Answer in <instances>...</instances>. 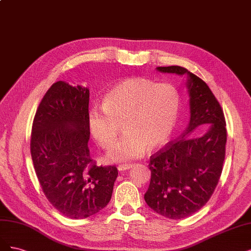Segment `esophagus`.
Segmentation results:
<instances>
[{
  "label": "esophagus",
  "instance_id": "1",
  "mask_svg": "<svg viewBox=\"0 0 251 251\" xmlns=\"http://www.w3.org/2000/svg\"><path fill=\"white\" fill-rule=\"evenodd\" d=\"M132 168V165L131 164H123V165H119L118 166V170L120 172L122 171H126V170H129Z\"/></svg>",
  "mask_w": 251,
  "mask_h": 251
}]
</instances>
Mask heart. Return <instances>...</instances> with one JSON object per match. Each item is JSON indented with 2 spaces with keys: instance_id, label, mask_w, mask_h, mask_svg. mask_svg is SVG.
I'll return each instance as SVG.
<instances>
[{
  "instance_id": "heart-1",
  "label": "heart",
  "mask_w": 251,
  "mask_h": 251,
  "mask_svg": "<svg viewBox=\"0 0 251 251\" xmlns=\"http://www.w3.org/2000/svg\"><path fill=\"white\" fill-rule=\"evenodd\" d=\"M181 106V96L171 83L132 78L104 96L102 107L88 112V128L101 147L113 142L120 125L126 135L107 151L109 163L140 158L146 150L160 148L171 139Z\"/></svg>"
}]
</instances>
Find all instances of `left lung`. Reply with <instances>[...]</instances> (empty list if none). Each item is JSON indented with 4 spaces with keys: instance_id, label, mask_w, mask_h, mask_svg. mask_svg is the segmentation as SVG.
Instances as JSON below:
<instances>
[{
    "instance_id": "obj_1",
    "label": "left lung",
    "mask_w": 251,
    "mask_h": 251,
    "mask_svg": "<svg viewBox=\"0 0 251 251\" xmlns=\"http://www.w3.org/2000/svg\"><path fill=\"white\" fill-rule=\"evenodd\" d=\"M160 73L187 75L190 122L179 141L151 155V180L145 201L169 219H182L198 212L211 198L222 173L226 124L223 110L203 80L178 66L158 67ZM209 125L200 137L191 132Z\"/></svg>"
}]
</instances>
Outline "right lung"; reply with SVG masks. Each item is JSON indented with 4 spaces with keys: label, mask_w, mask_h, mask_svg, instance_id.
Wrapping results in <instances>:
<instances>
[{
    "label": "right lung",
    "mask_w": 251,
    "mask_h": 251,
    "mask_svg": "<svg viewBox=\"0 0 251 251\" xmlns=\"http://www.w3.org/2000/svg\"><path fill=\"white\" fill-rule=\"evenodd\" d=\"M87 87L55 82L36 110L31 156L47 199L70 219H84L109 202L115 166L98 167L90 155Z\"/></svg>",
    "instance_id": "1"
}]
</instances>
